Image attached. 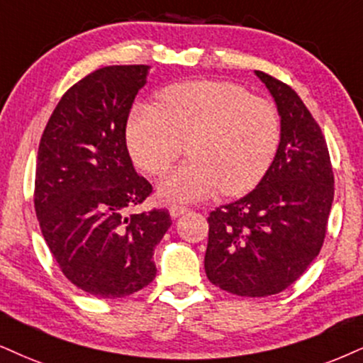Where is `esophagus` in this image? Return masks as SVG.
Instances as JSON below:
<instances>
[{
    "mask_svg": "<svg viewBox=\"0 0 363 363\" xmlns=\"http://www.w3.org/2000/svg\"><path fill=\"white\" fill-rule=\"evenodd\" d=\"M186 208L185 205H177V203H173L172 207H169V216H172L173 218H178L180 216H183V213L186 212Z\"/></svg>",
    "mask_w": 363,
    "mask_h": 363,
    "instance_id": "1",
    "label": "esophagus"
}]
</instances>
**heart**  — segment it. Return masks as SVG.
<instances>
[{
	"instance_id": "b5f03b06",
	"label": "heart",
	"mask_w": 363,
	"mask_h": 363,
	"mask_svg": "<svg viewBox=\"0 0 363 363\" xmlns=\"http://www.w3.org/2000/svg\"><path fill=\"white\" fill-rule=\"evenodd\" d=\"M189 146L190 158L160 183L172 202H195L220 189L244 194L269 169L281 141L276 106L227 80H189L164 87L158 104L138 102L126 123L133 160L163 174Z\"/></svg>"
}]
</instances>
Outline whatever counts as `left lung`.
Masks as SVG:
<instances>
[{
  "mask_svg": "<svg viewBox=\"0 0 363 363\" xmlns=\"http://www.w3.org/2000/svg\"><path fill=\"white\" fill-rule=\"evenodd\" d=\"M256 75L276 101L281 141L256 189L210 212L205 272L227 293L264 298L293 284L320 254L335 178L323 133L298 94Z\"/></svg>",
  "mask_w": 363,
  "mask_h": 363,
  "instance_id": "1",
  "label": "left lung"
}]
</instances>
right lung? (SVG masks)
<instances>
[{
  "label": "right lung",
  "instance_id": "add662e5",
  "mask_svg": "<svg viewBox=\"0 0 363 363\" xmlns=\"http://www.w3.org/2000/svg\"><path fill=\"white\" fill-rule=\"evenodd\" d=\"M147 65H109L67 91L38 146L35 212L70 283L92 296L136 293L156 276L153 252L168 210L128 213L153 191L133 167L126 123Z\"/></svg>",
  "mask_w": 363,
  "mask_h": 363
}]
</instances>
